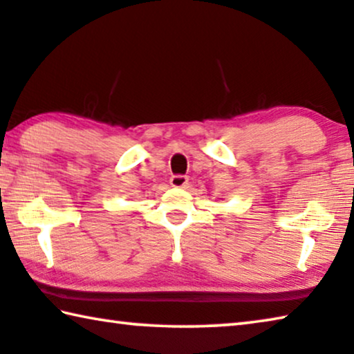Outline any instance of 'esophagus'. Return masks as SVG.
Here are the masks:
<instances>
[{
	"mask_svg": "<svg viewBox=\"0 0 354 354\" xmlns=\"http://www.w3.org/2000/svg\"><path fill=\"white\" fill-rule=\"evenodd\" d=\"M171 185L176 188H185L188 185V177L187 176H180V174H176V176L171 177Z\"/></svg>",
	"mask_w": 354,
	"mask_h": 354,
	"instance_id": "1",
	"label": "esophagus"
}]
</instances>
